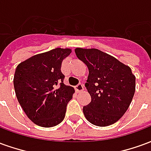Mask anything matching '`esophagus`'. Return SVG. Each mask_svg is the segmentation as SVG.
Returning <instances> with one entry per match:
<instances>
[{
  "label": "esophagus",
  "instance_id": "esophagus-1",
  "mask_svg": "<svg viewBox=\"0 0 151 151\" xmlns=\"http://www.w3.org/2000/svg\"><path fill=\"white\" fill-rule=\"evenodd\" d=\"M74 88H75V91L77 93H80V92H82L83 91V85L81 84V83H79L78 85L76 86Z\"/></svg>",
  "mask_w": 151,
  "mask_h": 151
}]
</instances>
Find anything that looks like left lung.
<instances>
[{"mask_svg": "<svg viewBox=\"0 0 151 151\" xmlns=\"http://www.w3.org/2000/svg\"><path fill=\"white\" fill-rule=\"evenodd\" d=\"M89 70L86 87L91 102L83 107L89 122L105 127L120 120L132 102L136 78L128 65L96 48L75 49Z\"/></svg>", "mask_w": 151, "mask_h": 151, "instance_id": "obj_1", "label": "left lung"}]
</instances>
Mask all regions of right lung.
I'll use <instances>...</instances> for the list:
<instances>
[{"label":"right lung","instance_id":"right-lung-1","mask_svg":"<svg viewBox=\"0 0 151 151\" xmlns=\"http://www.w3.org/2000/svg\"><path fill=\"white\" fill-rule=\"evenodd\" d=\"M71 52L57 47L31 56L16 68L14 86L18 103L28 118L39 126H56L65 118L74 89L64 84L60 68Z\"/></svg>","mask_w":151,"mask_h":151}]
</instances>
